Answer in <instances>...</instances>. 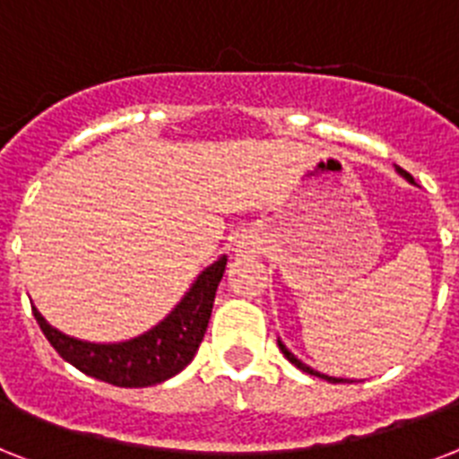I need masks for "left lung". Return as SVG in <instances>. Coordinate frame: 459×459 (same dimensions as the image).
<instances>
[{
    "mask_svg": "<svg viewBox=\"0 0 459 459\" xmlns=\"http://www.w3.org/2000/svg\"><path fill=\"white\" fill-rule=\"evenodd\" d=\"M399 175H402V177H406L408 182L413 184V177L408 175V172H406V170H402V168H399ZM277 345H280V350H282V354H284V357H287V359H289V361H291V364H294V367H296V368H301V371L310 373V376H317V378H325V380H329V383H342V378H333V376H325V373H319V371H315V368H310V367H307V364H303V361H301V359H296L294 354H291V352H289V350H287V348H284V345H282V341H277Z\"/></svg>",
    "mask_w": 459,
    "mask_h": 459,
    "instance_id": "1",
    "label": "left lung"
}]
</instances>
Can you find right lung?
<instances>
[{"mask_svg": "<svg viewBox=\"0 0 459 459\" xmlns=\"http://www.w3.org/2000/svg\"><path fill=\"white\" fill-rule=\"evenodd\" d=\"M226 271V256L200 273L194 287L163 322L123 342H86L53 329L32 307L44 336L65 361L91 378L117 387H149L172 378L194 359L210 322L214 294Z\"/></svg>", "mask_w": 459, "mask_h": 459, "instance_id": "add662e5", "label": "right lung"}]
</instances>
